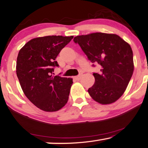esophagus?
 Listing matches in <instances>:
<instances>
[{
    "label": "esophagus",
    "mask_w": 148,
    "mask_h": 148,
    "mask_svg": "<svg viewBox=\"0 0 148 148\" xmlns=\"http://www.w3.org/2000/svg\"><path fill=\"white\" fill-rule=\"evenodd\" d=\"M81 75H77V76H75V77H74V79H75V80H77V81H79V80H80V79H81Z\"/></svg>",
    "instance_id": "esophagus-1"
}]
</instances>
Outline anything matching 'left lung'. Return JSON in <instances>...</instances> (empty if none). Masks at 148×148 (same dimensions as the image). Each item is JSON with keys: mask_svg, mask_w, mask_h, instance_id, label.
<instances>
[{"mask_svg": "<svg viewBox=\"0 0 148 148\" xmlns=\"http://www.w3.org/2000/svg\"><path fill=\"white\" fill-rule=\"evenodd\" d=\"M73 40L91 63L100 65L99 73L93 74L95 83L88 89L92 99L102 105L116 101L134 73L131 46L117 35L103 33L77 36Z\"/></svg>", "mask_w": 148, "mask_h": 148, "instance_id": "left-lung-1", "label": "left lung"}]
</instances>
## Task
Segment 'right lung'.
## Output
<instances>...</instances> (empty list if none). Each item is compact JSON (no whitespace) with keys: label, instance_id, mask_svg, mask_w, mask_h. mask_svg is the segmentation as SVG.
I'll list each match as a JSON object with an SVG mask.
<instances>
[{"label":"right lung","instance_id":"obj_1","mask_svg":"<svg viewBox=\"0 0 148 148\" xmlns=\"http://www.w3.org/2000/svg\"><path fill=\"white\" fill-rule=\"evenodd\" d=\"M73 36H45L33 38L19 51L17 77L26 97L40 110L57 111L67 103L73 79L53 75L56 58Z\"/></svg>","mask_w":148,"mask_h":148}]
</instances>
